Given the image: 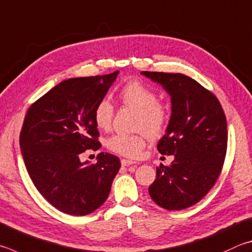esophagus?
Here are the masks:
<instances>
[{
	"label": "esophagus",
	"mask_w": 252,
	"mask_h": 252,
	"mask_svg": "<svg viewBox=\"0 0 252 252\" xmlns=\"http://www.w3.org/2000/svg\"><path fill=\"white\" fill-rule=\"evenodd\" d=\"M121 165H122V166H130V165H136V162H133V161H130V159H126V158H123V159H121Z\"/></svg>",
	"instance_id": "esophagus-1"
}]
</instances>
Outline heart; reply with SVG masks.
<instances>
[{
    "instance_id": "heart-1",
    "label": "heart",
    "mask_w": 252,
    "mask_h": 252,
    "mask_svg": "<svg viewBox=\"0 0 252 252\" xmlns=\"http://www.w3.org/2000/svg\"><path fill=\"white\" fill-rule=\"evenodd\" d=\"M119 99L123 106L138 111L135 129L141 132L136 134H114L108 139L107 146L122 157L136 158L144 149L146 134L150 138H157L165 130L170 112L166 106L158 102L157 94L140 81H130L123 86L119 91ZM113 113V104L108 99L99 100L94 110L98 129L108 130L110 127Z\"/></svg>"
}]
</instances>
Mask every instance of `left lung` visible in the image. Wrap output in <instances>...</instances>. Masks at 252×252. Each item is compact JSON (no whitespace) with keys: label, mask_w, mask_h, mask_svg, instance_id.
Masks as SVG:
<instances>
[{"label":"left lung","mask_w":252,"mask_h":252,"mask_svg":"<svg viewBox=\"0 0 252 252\" xmlns=\"http://www.w3.org/2000/svg\"><path fill=\"white\" fill-rule=\"evenodd\" d=\"M171 95L172 114L158 152L174 155L170 166L157 168L151 198L167 210L198 203L220 175L227 151V121L216 95L183 74L142 71Z\"/></svg>","instance_id":"1"}]
</instances>
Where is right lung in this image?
I'll return each instance as SVG.
<instances>
[{
  "label": "right lung",
  "instance_id": "right-lung-1",
  "mask_svg": "<svg viewBox=\"0 0 252 252\" xmlns=\"http://www.w3.org/2000/svg\"><path fill=\"white\" fill-rule=\"evenodd\" d=\"M118 74L63 80L25 116L20 146L26 170L44 198L65 214L84 216L99 208L121 166L109 153H99L94 164L79 158L86 150L101 148L94 110Z\"/></svg>",
  "mask_w": 252,
  "mask_h": 252
}]
</instances>
